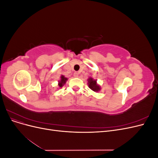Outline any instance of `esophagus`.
<instances>
[{"mask_svg":"<svg viewBox=\"0 0 158 158\" xmlns=\"http://www.w3.org/2000/svg\"><path fill=\"white\" fill-rule=\"evenodd\" d=\"M78 73H77V72H75V73H74V77H78Z\"/></svg>","mask_w":158,"mask_h":158,"instance_id":"obj_1","label":"esophagus"}]
</instances>
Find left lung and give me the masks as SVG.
Segmentation results:
<instances>
[{"instance_id":"1","label":"left lung","mask_w":158,"mask_h":158,"mask_svg":"<svg viewBox=\"0 0 158 158\" xmlns=\"http://www.w3.org/2000/svg\"><path fill=\"white\" fill-rule=\"evenodd\" d=\"M88 85L89 88L94 92H98L100 89V87L96 83V80H93L92 78H89L88 79Z\"/></svg>"}]
</instances>
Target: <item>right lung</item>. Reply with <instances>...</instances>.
<instances>
[{"mask_svg":"<svg viewBox=\"0 0 158 158\" xmlns=\"http://www.w3.org/2000/svg\"><path fill=\"white\" fill-rule=\"evenodd\" d=\"M66 80H67V78H65L64 76H61V80H60V81L59 82V87L63 86L64 84L66 82Z\"/></svg>","mask_w":158,"mask_h":158,"instance_id":"1","label":"right lung"}]
</instances>
